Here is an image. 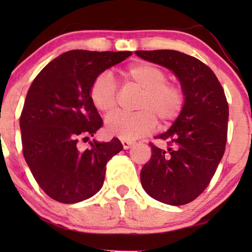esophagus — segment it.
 I'll return each instance as SVG.
<instances>
[{
  "mask_svg": "<svg viewBox=\"0 0 252 252\" xmlns=\"http://www.w3.org/2000/svg\"><path fill=\"white\" fill-rule=\"evenodd\" d=\"M122 143H123L124 149H129L130 147L134 146V142H132V141H125V140H123Z\"/></svg>",
  "mask_w": 252,
  "mask_h": 252,
  "instance_id": "obj_1",
  "label": "esophagus"
}]
</instances>
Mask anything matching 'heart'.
I'll return each mask as SVG.
<instances>
[{
	"mask_svg": "<svg viewBox=\"0 0 252 252\" xmlns=\"http://www.w3.org/2000/svg\"><path fill=\"white\" fill-rule=\"evenodd\" d=\"M124 86L140 91L134 113H116L106 118L105 132L120 140L134 141L153 132L159 120L163 126L173 124L186 104L182 85L168 80L163 67L149 62L133 64L122 73ZM89 99L98 112L108 116L118 104L116 85L111 75L101 73L89 87Z\"/></svg>",
	"mask_w": 252,
	"mask_h": 252,
	"instance_id": "1",
	"label": "heart"
}]
</instances>
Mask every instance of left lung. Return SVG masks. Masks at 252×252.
I'll list each match as a JSON object with an SVG mask.
<instances>
[{
  "label": "left lung",
  "mask_w": 252,
  "mask_h": 252,
  "mask_svg": "<svg viewBox=\"0 0 252 252\" xmlns=\"http://www.w3.org/2000/svg\"><path fill=\"white\" fill-rule=\"evenodd\" d=\"M143 60L170 68L186 92L181 115L156 139L167 149L151 146V158L141 170L147 194L170 205L197 198L215 175L225 153L228 103L218 78L197 58L177 50H137Z\"/></svg>",
  "instance_id": "8db88e82"
}]
</instances>
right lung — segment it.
Returning a JSON list of instances; mask_svg holds the SVG:
<instances>
[{
	"mask_svg": "<svg viewBox=\"0 0 252 252\" xmlns=\"http://www.w3.org/2000/svg\"><path fill=\"white\" fill-rule=\"evenodd\" d=\"M130 51L71 50L46 65L27 92L20 115L23 154L37 185L55 201L72 204L102 188L106 163L123 150L110 142L87 141L103 126L89 99L93 80L125 61Z\"/></svg>",
	"mask_w": 252,
	"mask_h": 252,
	"instance_id": "right-lung-1",
	"label": "right lung"
}]
</instances>
